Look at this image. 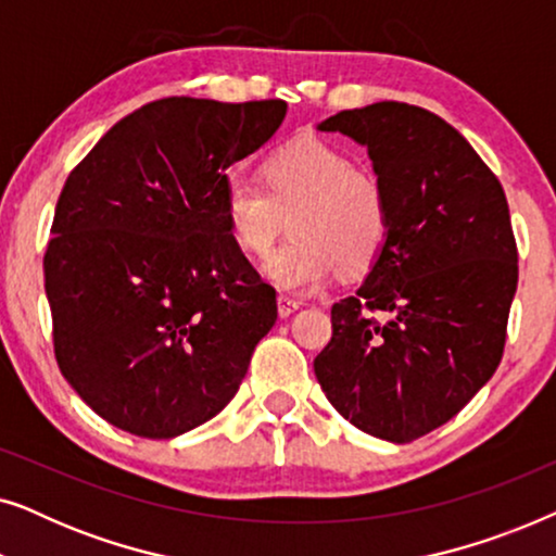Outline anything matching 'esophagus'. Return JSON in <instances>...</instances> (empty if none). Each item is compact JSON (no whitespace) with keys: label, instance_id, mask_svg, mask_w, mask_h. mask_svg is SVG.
Returning a JSON list of instances; mask_svg holds the SVG:
<instances>
[{"label":"esophagus","instance_id":"esophagus-1","mask_svg":"<svg viewBox=\"0 0 556 556\" xmlns=\"http://www.w3.org/2000/svg\"><path fill=\"white\" fill-rule=\"evenodd\" d=\"M301 308V301H295V299H291V295H278V314L280 316H291L293 311H299Z\"/></svg>","mask_w":556,"mask_h":556}]
</instances>
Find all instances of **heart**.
Here are the masks:
<instances>
[{
	"instance_id": "b5f03b06",
	"label": "heart",
	"mask_w": 556,
	"mask_h": 556,
	"mask_svg": "<svg viewBox=\"0 0 556 556\" xmlns=\"http://www.w3.org/2000/svg\"><path fill=\"white\" fill-rule=\"evenodd\" d=\"M261 185L230 181L223 215L235 245L261 257L283 232L291 240L263 263L280 291H316L333 268L359 273L377 261L390 230L387 194L375 174L318 139L293 141L261 166Z\"/></svg>"
}]
</instances>
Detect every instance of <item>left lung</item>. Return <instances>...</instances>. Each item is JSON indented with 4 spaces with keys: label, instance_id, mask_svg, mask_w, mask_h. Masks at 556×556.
Here are the masks:
<instances>
[{
    "label": "left lung",
    "instance_id": "1",
    "mask_svg": "<svg viewBox=\"0 0 556 556\" xmlns=\"http://www.w3.org/2000/svg\"><path fill=\"white\" fill-rule=\"evenodd\" d=\"M316 128L367 147L390 210L364 283L333 303L316 379L354 428L409 443L458 415L504 354L519 280L506 194L473 147L417 105L371 103Z\"/></svg>",
    "mask_w": 556,
    "mask_h": 556
}]
</instances>
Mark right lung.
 Segmentation results:
<instances>
[{"mask_svg":"<svg viewBox=\"0 0 556 556\" xmlns=\"http://www.w3.org/2000/svg\"><path fill=\"white\" fill-rule=\"evenodd\" d=\"M286 109L162 98L67 177L45 293L58 367L105 422L169 440L238 392L278 308L227 230L225 172L270 141Z\"/></svg>","mask_w":556,"mask_h":556,"instance_id":"obj_1","label":"right lung"}]
</instances>
